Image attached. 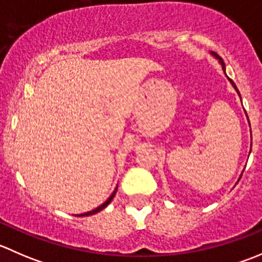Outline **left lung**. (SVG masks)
Returning a JSON list of instances; mask_svg holds the SVG:
<instances>
[{
    "label": "left lung",
    "instance_id": "1",
    "mask_svg": "<svg viewBox=\"0 0 262 262\" xmlns=\"http://www.w3.org/2000/svg\"><path fill=\"white\" fill-rule=\"evenodd\" d=\"M212 54H213V55H215V58H218V59H219V62H221V64H222V67H223V71H224V70H226V68H224V62H223V59H222V58H221V57H219V55H218V54H216V53H213V52H212ZM229 81H231L232 86H233V87H234V89H236V91H237V92H238V90H237V87H236V84H234V82H233V81H232V80H231V78H229ZM238 95H239V92H238Z\"/></svg>",
    "mask_w": 262,
    "mask_h": 262
}]
</instances>
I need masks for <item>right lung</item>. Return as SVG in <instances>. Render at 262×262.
Masks as SVG:
<instances>
[{"instance_id":"obj_1","label":"right lung","mask_w":262,"mask_h":262,"mask_svg":"<svg viewBox=\"0 0 262 262\" xmlns=\"http://www.w3.org/2000/svg\"><path fill=\"white\" fill-rule=\"evenodd\" d=\"M115 192H116V190H115V191H114V192H113V194H112V196H110V198H109V199H107V200H106V202H105V203H104V204H101V205H100V207H99V208H96V209L91 210V212H87V213L80 214V216H89V215H92V214H95V213H99V212H100V210H102V209H104V208H106V207H107V205H109V204H110V202H112V200H113V198H114Z\"/></svg>"}]
</instances>
